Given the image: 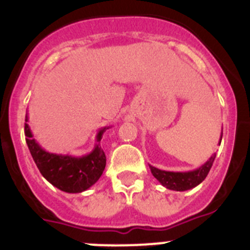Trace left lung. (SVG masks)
<instances>
[{
  "instance_id": "obj_1",
  "label": "left lung",
  "mask_w": 250,
  "mask_h": 250,
  "mask_svg": "<svg viewBox=\"0 0 250 250\" xmlns=\"http://www.w3.org/2000/svg\"><path fill=\"white\" fill-rule=\"evenodd\" d=\"M222 136L223 131L222 135H220V141H222ZM214 159H215V154H213L209 158V160L205 161L202 167L195 170H190V171H167V170H160L155 167H151V165H149V167L154 178L158 179L159 183L163 187L170 189V190L185 191L199 185L207 178L208 173H209V170L214 163Z\"/></svg>"
}]
</instances>
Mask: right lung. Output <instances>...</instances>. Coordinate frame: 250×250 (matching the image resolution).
<instances>
[{"label":"right lung","mask_w":250,"mask_h":250,"mask_svg":"<svg viewBox=\"0 0 250 250\" xmlns=\"http://www.w3.org/2000/svg\"><path fill=\"white\" fill-rule=\"evenodd\" d=\"M28 116L26 115L25 135L40 173L48 183L65 193H83L98 182L106 167V156L100 146L104 132L110 126L100 129L96 134V144L94 150L83 156L63 155L48 152L34 139V134L28 126Z\"/></svg>","instance_id":"1"}]
</instances>
